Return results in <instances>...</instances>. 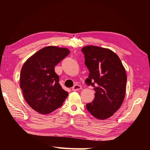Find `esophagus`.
<instances>
[{"label":"esophagus","mask_w":150,"mask_h":150,"mask_svg":"<svg viewBox=\"0 0 150 150\" xmlns=\"http://www.w3.org/2000/svg\"><path fill=\"white\" fill-rule=\"evenodd\" d=\"M81 88H82L81 86L79 85H75L72 87V90L73 91H79V90H81Z\"/></svg>","instance_id":"esophagus-1"}]
</instances>
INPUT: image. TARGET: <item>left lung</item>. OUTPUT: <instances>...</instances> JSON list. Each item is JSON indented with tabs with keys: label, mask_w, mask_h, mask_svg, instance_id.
<instances>
[{
	"label": "left lung",
	"mask_w": 150,
	"mask_h": 150,
	"mask_svg": "<svg viewBox=\"0 0 150 150\" xmlns=\"http://www.w3.org/2000/svg\"><path fill=\"white\" fill-rule=\"evenodd\" d=\"M81 51L89 71L85 82L95 91V98L86 107L94 117L105 120L120 108L124 101L127 81L125 69L120 58L110 50L87 45Z\"/></svg>",
	"instance_id": "1"
}]
</instances>
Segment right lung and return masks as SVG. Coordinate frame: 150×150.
Masks as SVG:
<instances>
[{"instance_id": "obj_1", "label": "right lung", "mask_w": 150, "mask_h": 150, "mask_svg": "<svg viewBox=\"0 0 150 150\" xmlns=\"http://www.w3.org/2000/svg\"><path fill=\"white\" fill-rule=\"evenodd\" d=\"M69 53L67 48L47 46L35 53L22 66L20 86L24 99L42 115L59 108L68 96L59 83L54 67Z\"/></svg>"}]
</instances>
